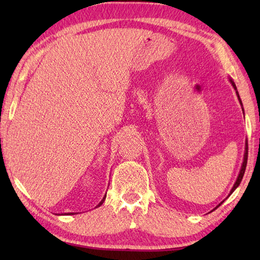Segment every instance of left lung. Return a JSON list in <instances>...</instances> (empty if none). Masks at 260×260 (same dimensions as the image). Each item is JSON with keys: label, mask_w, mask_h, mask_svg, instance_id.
Wrapping results in <instances>:
<instances>
[{"label": "left lung", "mask_w": 260, "mask_h": 260, "mask_svg": "<svg viewBox=\"0 0 260 260\" xmlns=\"http://www.w3.org/2000/svg\"><path fill=\"white\" fill-rule=\"evenodd\" d=\"M229 81H230V84L233 85V87H234V89L236 90V95H237V97H238V101H239V103H240V105L242 106V103H241V99H240V96H239V92H238V90H237V87H236V84L234 82V80L231 79V78H229ZM247 159H248V142L246 141V144H245V154H244V161H242V164H241V169H240V172H239V174H238V178H237V180H236V182H235V184H234V186H233V189H231V191H230V194L231 193H233L237 187L239 186V184H240V182H241V180H242V178H244V174H245V171H246V167H247ZM230 194L228 196V197H230ZM224 201V200H223ZM223 201L222 202H220L217 207H215L214 209H217V208H219L220 206H221V204L223 203ZM213 209V210H214ZM212 210V211H213Z\"/></svg>", "instance_id": "8db88e82"}]
</instances>
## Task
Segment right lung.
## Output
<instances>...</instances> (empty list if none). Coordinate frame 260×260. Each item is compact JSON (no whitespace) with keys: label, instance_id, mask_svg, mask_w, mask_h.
Instances as JSON below:
<instances>
[{"label":"right lung","instance_id":"1","mask_svg":"<svg viewBox=\"0 0 260 260\" xmlns=\"http://www.w3.org/2000/svg\"><path fill=\"white\" fill-rule=\"evenodd\" d=\"M105 199H106V196H105V197L103 198V200H102L101 202H99V203H98V206H97L96 208H98V207H101V206H102V204H103V203H104V201H105ZM64 214H67V215H69V214H76V213H75V212H68V213H64Z\"/></svg>","mask_w":260,"mask_h":260}]
</instances>
